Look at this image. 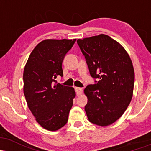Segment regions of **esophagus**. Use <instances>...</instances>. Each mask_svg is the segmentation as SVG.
Returning <instances> with one entry per match:
<instances>
[{"mask_svg": "<svg viewBox=\"0 0 151 151\" xmlns=\"http://www.w3.org/2000/svg\"><path fill=\"white\" fill-rule=\"evenodd\" d=\"M74 89H75V91H76V93H77V96H79V95H80L81 93H82V88H79V87H75L74 88Z\"/></svg>", "mask_w": 151, "mask_h": 151, "instance_id": "1", "label": "esophagus"}]
</instances>
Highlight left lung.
Segmentation results:
<instances>
[{
    "instance_id": "obj_1",
    "label": "left lung",
    "mask_w": 151,
    "mask_h": 151,
    "mask_svg": "<svg viewBox=\"0 0 151 151\" xmlns=\"http://www.w3.org/2000/svg\"><path fill=\"white\" fill-rule=\"evenodd\" d=\"M77 42L96 83L84 89L88 119L98 126L111 125L123 115L132 99V62L125 49L106 35L79 39Z\"/></svg>"
}]
</instances>
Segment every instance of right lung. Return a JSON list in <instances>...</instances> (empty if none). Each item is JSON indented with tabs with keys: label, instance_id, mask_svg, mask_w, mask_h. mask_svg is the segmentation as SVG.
I'll return each instance as SVG.
<instances>
[{
	"label": "right lung",
	"instance_id": "right-lung-1",
	"mask_svg": "<svg viewBox=\"0 0 151 151\" xmlns=\"http://www.w3.org/2000/svg\"><path fill=\"white\" fill-rule=\"evenodd\" d=\"M76 40H45L35 47L23 72V91L29 109L48 131L61 129L68 121L75 92L57 83L63 77L62 64Z\"/></svg>",
	"mask_w": 151,
	"mask_h": 151
}]
</instances>
